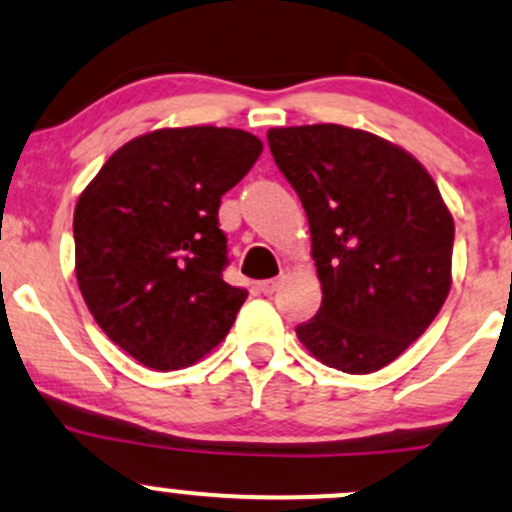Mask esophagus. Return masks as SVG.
I'll list each match as a JSON object with an SVG mask.
<instances>
[{
  "mask_svg": "<svg viewBox=\"0 0 512 512\" xmlns=\"http://www.w3.org/2000/svg\"><path fill=\"white\" fill-rule=\"evenodd\" d=\"M281 281H284V276H276V279H267V281H260V291L264 296H272L274 291H279Z\"/></svg>",
  "mask_w": 512,
  "mask_h": 512,
  "instance_id": "obj_1",
  "label": "esophagus"
}]
</instances>
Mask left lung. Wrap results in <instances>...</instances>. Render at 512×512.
<instances>
[{
  "mask_svg": "<svg viewBox=\"0 0 512 512\" xmlns=\"http://www.w3.org/2000/svg\"><path fill=\"white\" fill-rule=\"evenodd\" d=\"M267 139L301 197L322 286L320 310L296 327L298 339L330 368L380 370L448 298L450 209L409 151L363 129L274 127Z\"/></svg>",
  "mask_w": 512,
  "mask_h": 512,
  "instance_id": "1",
  "label": "left lung"
}]
</instances>
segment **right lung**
<instances>
[{"label": "right lung", "mask_w": 512, "mask_h": 512, "mask_svg": "<svg viewBox=\"0 0 512 512\" xmlns=\"http://www.w3.org/2000/svg\"><path fill=\"white\" fill-rule=\"evenodd\" d=\"M262 154L231 127H168L115 151L74 209L93 320L146 368L180 370L226 337L248 291L223 281L221 197Z\"/></svg>", "instance_id": "1"}]
</instances>
